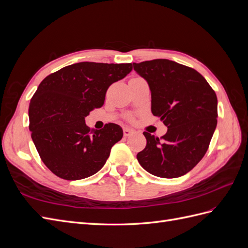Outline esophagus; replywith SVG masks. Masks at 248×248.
Segmentation results:
<instances>
[{"instance_id": "obj_1", "label": "esophagus", "mask_w": 248, "mask_h": 248, "mask_svg": "<svg viewBox=\"0 0 248 248\" xmlns=\"http://www.w3.org/2000/svg\"><path fill=\"white\" fill-rule=\"evenodd\" d=\"M133 133H134V130L128 128V127H124V128H123L124 137H129V136H131V134H133Z\"/></svg>"}]
</instances>
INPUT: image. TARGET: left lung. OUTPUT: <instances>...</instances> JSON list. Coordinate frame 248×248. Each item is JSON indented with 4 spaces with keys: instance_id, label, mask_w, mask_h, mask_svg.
Masks as SVG:
<instances>
[{
    "instance_id": "1",
    "label": "left lung",
    "mask_w": 248,
    "mask_h": 248,
    "mask_svg": "<svg viewBox=\"0 0 248 248\" xmlns=\"http://www.w3.org/2000/svg\"><path fill=\"white\" fill-rule=\"evenodd\" d=\"M151 90L152 114L168 127L160 140L145 131L146 148L137 158L150 174L177 178L191 170L206 154L217 125V97L200 72L156 59L133 63Z\"/></svg>"
}]
</instances>
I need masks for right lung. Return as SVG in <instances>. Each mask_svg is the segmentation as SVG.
Here are the masks:
<instances>
[{
    "label": "right lung",
    "instance_id": "add662e5",
    "mask_svg": "<svg viewBox=\"0 0 248 248\" xmlns=\"http://www.w3.org/2000/svg\"><path fill=\"white\" fill-rule=\"evenodd\" d=\"M131 70V63L81 62L40 82L30 102L29 129L41 160L56 176L80 180L104 166L123 130L114 123L91 130L85 117L101 108L108 87Z\"/></svg>",
    "mask_w": 248,
    "mask_h": 248
}]
</instances>
